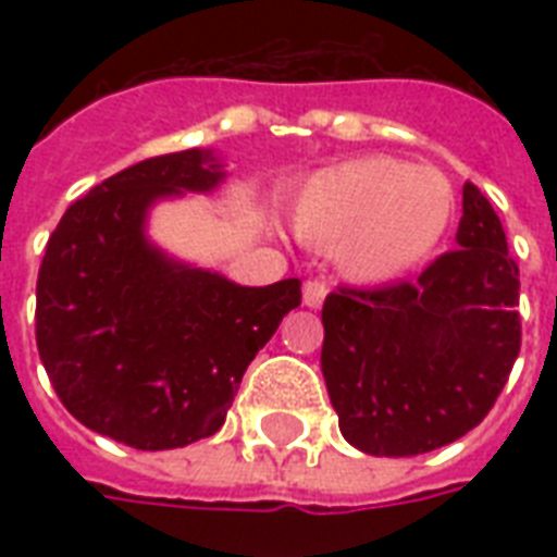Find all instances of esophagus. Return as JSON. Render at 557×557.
<instances>
[{
  "mask_svg": "<svg viewBox=\"0 0 557 557\" xmlns=\"http://www.w3.org/2000/svg\"><path fill=\"white\" fill-rule=\"evenodd\" d=\"M326 295H330V286H326L323 280H306L304 283V304L309 306V309H318V306H323Z\"/></svg>",
  "mask_w": 557,
  "mask_h": 557,
  "instance_id": "esophagus-1",
  "label": "esophagus"
}]
</instances>
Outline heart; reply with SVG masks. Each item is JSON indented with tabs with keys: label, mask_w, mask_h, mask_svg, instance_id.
<instances>
[{
	"label": "heart",
	"mask_w": 557,
	"mask_h": 557,
	"mask_svg": "<svg viewBox=\"0 0 557 557\" xmlns=\"http://www.w3.org/2000/svg\"><path fill=\"white\" fill-rule=\"evenodd\" d=\"M454 219V187L440 170L393 156H364L314 173L292 201V222L314 248H338L341 269L361 283L416 271Z\"/></svg>",
	"instance_id": "heart-1"
}]
</instances>
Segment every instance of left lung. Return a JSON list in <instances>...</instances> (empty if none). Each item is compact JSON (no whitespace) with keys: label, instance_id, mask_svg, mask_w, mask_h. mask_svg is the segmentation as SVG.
Instances as JSON below:
<instances>
[{"label":"left lung","instance_id":"1","mask_svg":"<svg viewBox=\"0 0 557 557\" xmlns=\"http://www.w3.org/2000/svg\"><path fill=\"white\" fill-rule=\"evenodd\" d=\"M520 271L483 193L462 187L457 251L419 280L341 286L323 304L321 367L344 440L416 457L483 422L520 352Z\"/></svg>","mask_w":557,"mask_h":557}]
</instances>
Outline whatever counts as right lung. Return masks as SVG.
<instances>
[{
    "instance_id": "right-lung-1",
    "label": "right lung",
    "mask_w": 557,
    "mask_h": 557,
    "mask_svg": "<svg viewBox=\"0 0 557 557\" xmlns=\"http://www.w3.org/2000/svg\"><path fill=\"white\" fill-rule=\"evenodd\" d=\"M219 178L201 150L138 161L74 201L48 236L34 314L39 361L77 422L129 448L213 436L253 356L300 306V280L236 286L170 262L144 239L152 201Z\"/></svg>"
}]
</instances>
